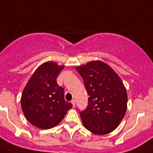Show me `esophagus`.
<instances>
[{"mask_svg": "<svg viewBox=\"0 0 153 153\" xmlns=\"http://www.w3.org/2000/svg\"><path fill=\"white\" fill-rule=\"evenodd\" d=\"M71 103L72 104V106H75V100H72V101H71Z\"/></svg>", "mask_w": 153, "mask_h": 153, "instance_id": "1", "label": "esophagus"}]
</instances>
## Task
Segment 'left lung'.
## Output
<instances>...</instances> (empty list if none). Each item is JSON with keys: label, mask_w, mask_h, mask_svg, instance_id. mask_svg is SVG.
Instances as JSON below:
<instances>
[{"label": "left lung", "mask_w": 153, "mask_h": 153, "mask_svg": "<svg viewBox=\"0 0 153 153\" xmlns=\"http://www.w3.org/2000/svg\"><path fill=\"white\" fill-rule=\"evenodd\" d=\"M89 95L87 107L79 112L84 127L95 135L112 132L124 117L127 93L120 77L109 65L93 61L76 67Z\"/></svg>", "instance_id": "8db88e82"}]
</instances>
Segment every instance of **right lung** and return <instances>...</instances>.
Wrapping results in <instances>:
<instances>
[{
	"instance_id": "obj_1",
	"label": "right lung",
	"mask_w": 153,
	"mask_h": 153,
	"mask_svg": "<svg viewBox=\"0 0 153 153\" xmlns=\"http://www.w3.org/2000/svg\"><path fill=\"white\" fill-rule=\"evenodd\" d=\"M64 66L47 61L32 74L23 91L21 104L27 119L40 129H50L64 119L72 107L64 99V89L57 84Z\"/></svg>"
}]
</instances>
